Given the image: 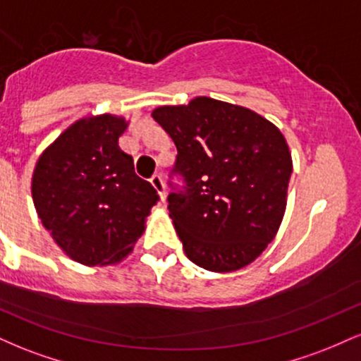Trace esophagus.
I'll return each instance as SVG.
<instances>
[{
	"label": "esophagus",
	"mask_w": 361,
	"mask_h": 361,
	"mask_svg": "<svg viewBox=\"0 0 361 361\" xmlns=\"http://www.w3.org/2000/svg\"><path fill=\"white\" fill-rule=\"evenodd\" d=\"M151 185L154 186V190L157 192V195H159V198L164 202V198H166V188H164L163 178L159 175H154L151 178Z\"/></svg>",
	"instance_id": "esophagus-1"
}]
</instances>
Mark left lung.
I'll return each instance as SVG.
<instances>
[{
	"instance_id": "8db88e82",
	"label": "left lung",
	"mask_w": 361,
	"mask_h": 361,
	"mask_svg": "<svg viewBox=\"0 0 361 361\" xmlns=\"http://www.w3.org/2000/svg\"><path fill=\"white\" fill-rule=\"evenodd\" d=\"M152 118L176 146L168 195L183 251L209 271H235L273 241L287 207L292 156L283 134L250 109L198 97Z\"/></svg>"
}]
</instances>
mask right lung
Returning <instances> with one entry per match:
<instances>
[{
	"instance_id": "1",
	"label": "right lung",
	"mask_w": 361,
	"mask_h": 361,
	"mask_svg": "<svg viewBox=\"0 0 361 361\" xmlns=\"http://www.w3.org/2000/svg\"><path fill=\"white\" fill-rule=\"evenodd\" d=\"M127 128L115 115L74 122L42 152L32 197L44 227L69 258L114 264L132 251L159 197L118 147Z\"/></svg>"
}]
</instances>
